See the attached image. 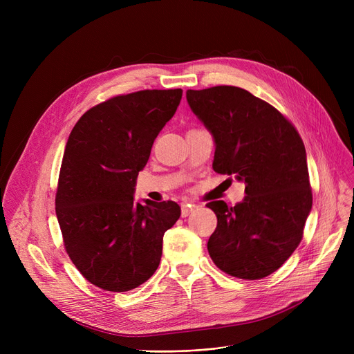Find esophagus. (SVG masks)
Returning <instances> with one entry per match:
<instances>
[{
	"instance_id": "34e87169",
	"label": "esophagus",
	"mask_w": 354,
	"mask_h": 354,
	"mask_svg": "<svg viewBox=\"0 0 354 354\" xmlns=\"http://www.w3.org/2000/svg\"><path fill=\"white\" fill-rule=\"evenodd\" d=\"M194 205H191V203H183L182 205V216L187 218L192 211H194Z\"/></svg>"
}]
</instances>
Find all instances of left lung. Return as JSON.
<instances>
[{"instance_id":"8db88e82","label":"left lung","mask_w":354,"mask_h":354,"mask_svg":"<svg viewBox=\"0 0 354 354\" xmlns=\"http://www.w3.org/2000/svg\"><path fill=\"white\" fill-rule=\"evenodd\" d=\"M187 100L214 138V171L245 183L235 207L207 205L218 218L208 252L224 272L259 280L280 268L303 238L313 205L304 143L280 111L244 88L188 90Z\"/></svg>"}]
</instances>
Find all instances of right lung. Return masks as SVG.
I'll return each instance as SVG.
<instances>
[{
	"label": "right lung",
	"mask_w": 354,
	"mask_h": 354,
	"mask_svg": "<svg viewBox=\"0 0 354 354\" xmlns=\"http://www.w3.org/2000/svg\"><path fill=\"white\" fill-rule=\"evenodd\" d=\"M182 90H142L87 110L68 136L55 194L66 251L88 283L123 292L159 267L174 201L135 202L138 174L172 119Z\"/></svg>",
	"instance_id": "add662e5"
}]
</instances>
